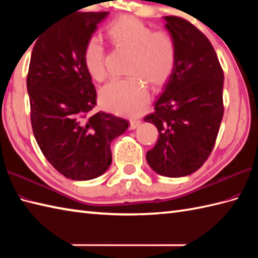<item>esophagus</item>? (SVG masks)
Returning a JSON list of instances; mask_svg holds the SVG:
<instances>
[{
  "mask_svg": "<svg viewBox=\"0 0 258 258\" xmlns=\"http://www.w3.org/2000/svg\"><path fill=\"white\" fill-rule=\"evenodd\" d=\"M140 124H141V120L140 119H136V118L131 119L130 120V128L131 130H135Z\"/></svg>",
  "mask_w": 258,
  "mask_h": 258,
  "instance_id": "esophagus-1",
  "label": "esophagus"
}]
</instances>
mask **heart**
Returning a JSON list of instances; mask_svg holds the SVG:
<instances>
[{
    "label": "heart",
    "instance_id": "b5f03b06",
    "mask_svg": "<svg viewBox=\"0 0 258 258\" xmlns=\"http://www.w3.org/2000/svg\"><path fill=\"white\" fill-rule=\"evenodd\" d=\"M106 36L115 50L131 53L127 79L115 80L103 87L102 105L117 114L139 115L150 101L145 85L157 89L171 78L177 59L175 38L167 31H154L134 16H122L106 29ZM84 65L97 82L109 76L106 50L97 38H90L84 47Z\"/></svg>",
    "mask_w": 258,
    "mask_h": 258
}]
</instances>
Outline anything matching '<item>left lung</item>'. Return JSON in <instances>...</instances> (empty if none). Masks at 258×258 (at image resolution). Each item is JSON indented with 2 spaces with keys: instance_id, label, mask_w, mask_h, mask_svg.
<instances>
[{
  "instance_id": "1",
  "label": "left lung",
  "mask_w": 258,
  "mask_h": 258,
  "mask_svg": "<svg viewBox=\"0 0 258 258\" xmlns=\"http://www.w3.org/2000/svg\"><path fill=\"white\" fill-rule=\"evenodd\" d=\"M175 38V70L145 122L158 131L146 161L160 175L186 176L211 155L224 114V73L211 42L188 21L164 16Z\"/></svg>"
}]
</instances>
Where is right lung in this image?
I'll list each match as a JSON object with an SVG mask.
<instances>
[{
  "instance_id": "add662e5",
  "label": "right lung",
  "mask_w": 258,
  "mask_h": 258,
  "mask_svg": "<svg viewBox=\"0 0 258 258\" xmlns=\"http://www.w3.org/2000/svg\"><path fill=\"white\" fill-rule=\"evenodd\" d=\"M108 12H78L41 33L27 73L31 124L38 146L65 177L89 180L112 163L111 142L128 122L92 113L96 91L84 65V47Z\"/></svg>"
}]
</instances>
